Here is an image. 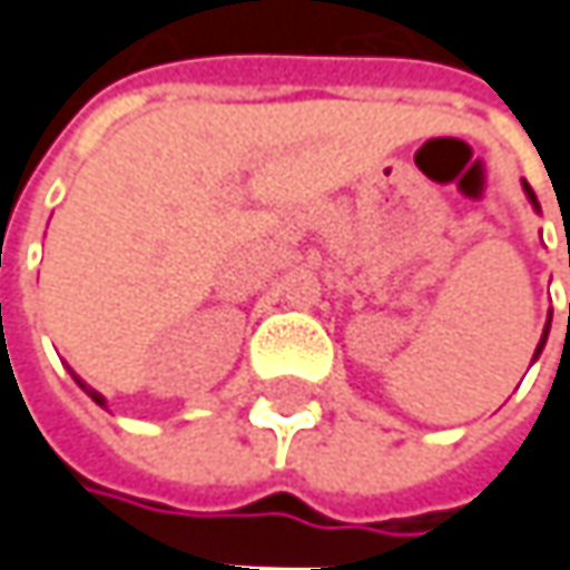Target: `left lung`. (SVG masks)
<instances>
[{
  "mask_svg": "<svg viewBox=\"0 0 570 570\" xmlns=\"http://www.w3.org/2000/svg\"><path fill=\"white\" fill-rule=\"evenodd\" d=\"M525 191H529V198H532V202H535V191H532V188H529V185H525ZM535 205H539V202H535ZM544 336H548V330H544ZM544 336H542V342H539V348H542V345H544ZM539 348H535V355H539Z\"/></svg>",
  "mask_w": 570,
  "mask_h": 570,
  "instance_id": "left-lung-1",
  "label": "left lung"
}]
</instances>
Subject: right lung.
I'll use <instances>...</instances> for the list:
<instances>
[{
  "instance_id": "obj_1",
  "label": "right lung",
  "mask_w": 570,
  "mask_h": 570,
  "mask_svg": "<svg viewBox=\"0 0 570 570\" xmlns=\"http://www.w3.org/2000/svg\"><path fill=\"white\" fill-rule=\"evenodd\" d=\"M78 385H80V389H83V391H87V394H90V397H94L97 404H104V394H97V391H94V389H87V385H83L80 379H78Z\"/></svg>"
}]
</instances>
